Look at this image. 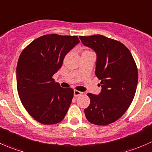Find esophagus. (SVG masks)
<instances>
[{
	"instance_id": "34e87169",
	"label": "esophagus",
	"mask_w": 152,
	"mask_h": 152,
	"mask_svg": "<svg viewBox=\"0 0 152 152\" xmlns=\"http://www.w3.org/2000/svg\"><path fill=\"white\" fill-rule=\"evenodd\" d=\"M81 94H82V92H81V91H77V90H75V91H74V96H80Z\"/></svg>"
}]
</instances>
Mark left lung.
I'll use <instances>...</instances> for the list:
<instances>
[{
	"label": "left lung",
	"mask_w": 152,
	"mask_h": 152,
	"mask_svg": "<svg viewBox=\"0 0 152 152\" xmlns=\"http://www.w3.org/2000/svg\"><path fill=\"white\" fill-rule=\"evenodd\" d=\"M97 55L96 76L102 85L99 95L88 93L91 103L85 109L90 123L107 126L126 113L136 93L138 70L129 50L120 42L102 35L79 36Z\"/></svg>",
	"instance_id": "1"
}]
</instances>
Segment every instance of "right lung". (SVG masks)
<instances>
[{
    "mask_svg": "<svg viewBox=\"0 0 152 152\" xmlns=\"http://www.w3.org/2000/svg\"><path fill=\"white\" fill-rule=\"evenodd\" d=\"M78 43L76 35L48 34L31 42L19 56L16 69L18 96L29 115L42 124L62 121L71 104L73 90L61 88L53 76Z\"/></svg>",
    "mask_w": 152,
    "mask_h": 152,
    "instance_id": "obj_1",
    "label": "right lung"
}]
</instances>
